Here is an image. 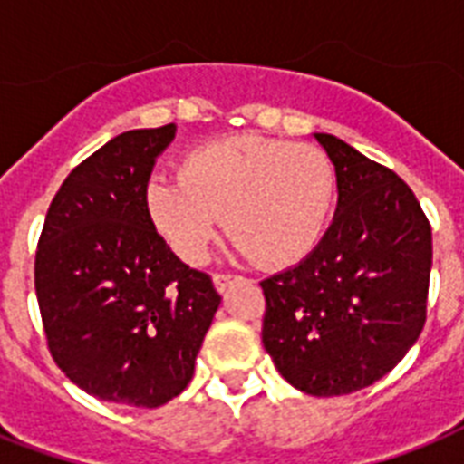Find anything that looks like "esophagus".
<instances>
[{
  "label": "esophagus",
  "instance_id": "esophagus-1",
  "mask_svg": "<svg viewBox=\"0 0 464 464\" xmlns=\"http://www.w3.org/2000/svg\"><path fill=\"white\" fill-rule=\"evenodd\" d=\"M233 279H236L233 275H226V272H217V275H214V286H217V291H226L228 286H231Z\"/></svg>",
  "mask_w": 464,
  "mask_h": 464
}]
</instances>
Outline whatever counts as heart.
<instances>
[{
	"instance_id": "1",
	"label": "heart",
	"mask_w": 464,
	"mask_h": 464,
	"mask_svg": "<svg viewBox=\"0 0 464 464\" xmlns=\"http://www.w3.org/2000/svg\"><path fill=\"white\" fill-rule=\"evenodd\" d=\"M337 170L320 147L257 134L207 141L182 156L178 175H154L144 207L185 262H202L226 214L243 255L296 265L330 228Z\"/></svg>"
}]
</instances>
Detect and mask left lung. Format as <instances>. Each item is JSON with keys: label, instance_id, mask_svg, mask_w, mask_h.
I'll use <instances>...</instances> for the list:
<instances>
[{"label": "left lung", "instance_id": "left-lung-1", "mask_svg": "<svg viewBox=\"0 0 464 464\" xmlns=\"http://www.w3.org/2000/svg\"><path fill=\"white\" fill-rule=\"evenodd\" d=\"M337 170L339 204L301 265L260 282L262 344L305 395H349L381 381L424 330L431 224L390 168L315 134Z\"/></svg>", "mask_w": 464, "mask_h": 464}]
</instances>
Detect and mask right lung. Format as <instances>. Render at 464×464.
Returning <instances> with one entry per match:
<instances>
[{
  "label": "right lung",
  "mask_w": 464,
  "mask_h": 464,
  "mask_svg": "<svg viewBox=\"0 0 464 464\" xmlns=\"http://www.w3.org/2000/svg\"><path fill=\"white\" fill-rule=\"evenodd\" d=\"M175 125L118 134L50 202L35 294L54 363L83 392L154 410L188 388L221 296L168 247L144 207Z\"/></svg>",
  "instance_id": "right-lung-1"
}]
</instances>
